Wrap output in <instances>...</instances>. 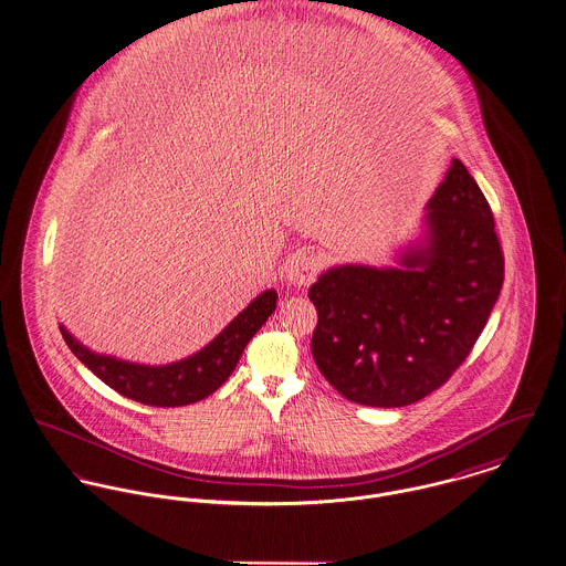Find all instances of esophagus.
Returning a JSON list of instances; mask_svg holds the SVG:
<instances>
[{"label": "esophagus", "instance_id": "34e87169", "mask_svg": "<svg viewBox=\"0 0 566 566\" xmlns=\"http://www.w3.org/2000/svg\"><path fill=\"white\" fill-rule=\"evenodd\" d=\"M324 268V258L319 253L313 251H304V253H296L285 268L287 281L296 287L306 285L308 281H313L317 276V272Z\"/></svg>", "mask_w": 566, "mask_h": 566}]
</instances>
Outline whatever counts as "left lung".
<instances>
[{"instance_id":"left-lung-1","label":"left lung","mask_w":566,"mask_h":566,"mask_svg":"<svg viewBox=\"0 0 566 566\" xmlns=\"http://www.w3.org/2000/svg\"><path fill=\"white\" fill-rule=\"evenodd\" d=\"M399 268L345 264L311 285V352L345 399L403 408L438 390L481 337L504 281L490 203L454 158Z\"/></svg>"}]
</instances>
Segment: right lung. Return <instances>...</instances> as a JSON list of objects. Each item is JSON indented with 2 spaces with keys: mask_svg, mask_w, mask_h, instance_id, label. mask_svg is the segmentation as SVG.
<instances>
[{
  "mask_svg": "<svg viewBox=\"0 0 566 566\" xmlns=\"http://www.w3.org/2000/svg\"><path fill=\"white\" fill-rule=\"evenodd\" d=\"M276 298L279 296L274 290L260 294L242 313L233 317V322L217 339L210 340L203 349L189 358L165 367H148L94 354L81 345L64 326H60V331L76 358L122 397L144 406L180 408L206 399L226 384L247 343L255 337L265 319L274 313Z\"/></svg>",
  "mask_w": 566,
  "mask_h": 566,
  "instance_id": "right-lung-1",
  "label": "right lung"
}]
</instances>
